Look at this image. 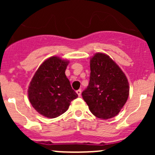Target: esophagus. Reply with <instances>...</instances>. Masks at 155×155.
Returning a JSON list of instances; mask_svg holds the SVG:
<instances>
[{
    "label": "esophagus",
    "instance_id": "obj_1",
    "mask_svg": "<svg viewBox=\"0 0 155 155\" xmlns=\"http://www.w3.org/2000/svg\"><path fill=\"white\" fill-rule=\"evenodd\" d=\"M76 93H77L78 96L80 97L81 96V94H82V90H81V89H79V90L76 91Z\"/></svg>",
    "mask_w": 155,
    "mask_h": 155
}]
</instances>
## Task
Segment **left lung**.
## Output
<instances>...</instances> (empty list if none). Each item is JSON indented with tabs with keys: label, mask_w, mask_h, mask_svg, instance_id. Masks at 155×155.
<instances>
[{
	"label": "left lung",
	"mask_w": 155,
	"mask_h": 155,
	"mask_svg": "<svg viewBox=\"0 0 155 155\" xmlns=\"http://www.w3.org/2000/svg\"><path fill=\"white\" fill-rule=\"evenodd\" d=\"M90 81L82 93L94 115L109 119L118 115L127 101L129 83L117 64L104 53H96L90 60Z\"/></svg>",
	"instance_id": "obj_1"
}]
</instances>
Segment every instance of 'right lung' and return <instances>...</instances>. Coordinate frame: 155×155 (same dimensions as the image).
<instances>
[{
  "label": "right lung",
  "mask_w": 155,
  "mask_h": 155,
  "mask_svg": "<svg viewBox=\"0 0 155 155\" xmlns=\"http://www.w3.org/2000/svg\"><path fill=\"white\" fill-rule=\"evenodd\" d=\"M68 61L52 56L43 62L28 90L29 101L40 115L54 118L64 113L78 97L65 75Z\"/></svg>",
  "instance_id": "add662e5"
}]
</instances>
